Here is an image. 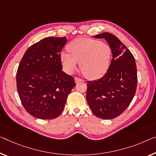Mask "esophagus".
I'll return each mask as SVG.
<instances>
[{"mask_svg":"<svg viewBox=\"0 0 156 156\" xmlns=\"http://www.w3.org/2000/svg\"><path fill=\"white\" fill-rule=\"evenodd\" d=\"M82 81V80H81L80 78H78V77H75V81L76 83L80 82V81Z\"/></svg>","mask_w":156,"mask_h":156,"instance_id":"34e87169","label":"esophagus"}]
</instances>
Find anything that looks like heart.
I'll return each instance as SVG.
<instances>
[{
  "label": "heart",
  "mask_w": 156,
  "mask_h": 156,
  "mask_svg": "<svg viewBox=\"0 0 156 156\" xmlns=\"http://www.w3.org/2000/svg\"><path fill=\"white\" fill-rule=\"evenodd\" d=\"M68 52L61 54V62L64 71L71 75L77 68L85 76L95 80L101 77L108 70L111 49L106 43L91 38L80 37L69 44Z\"/></svg>",
  "instance_id": "obj_1"
}]
</instances>
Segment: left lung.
<instances>
[{"label":"left lung","instance_id":"1","mask_svg":"<svg viewBox=\"0 0 156 156\" xmlns=\"http://www.w3.org/2000/svg\"><path fill=\"white\" fill-rule=\"evenodd\" d=\"M94 37L106 40L112 59L102 77L87 82L86 100L95 116L114 119L125 111L135 96L137 85L135 60L125 45L111 33H102Z\"/></svg>","mask_w":156,"mask_h":156}]
</instances>
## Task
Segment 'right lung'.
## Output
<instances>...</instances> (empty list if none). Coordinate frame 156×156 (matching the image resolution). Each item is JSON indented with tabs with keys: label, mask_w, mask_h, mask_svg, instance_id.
I'll return each instance as SVG.
<instances>
[{
	"label": "right lung",
	"mask_w": 156,
	"mask_h": 156,
	"mask_svg": "<svg viewBox=\"0 0 156 156\" xmlns=\"http://www.w3.org/2000/svg\"><path fill=\"white\" fill-rule=\"evenodd\" d=\"M66 42V37L44 38L26 50L19 66L18 94L25 109L37 119L58 117L76 85L62 71L61 51Z\"/></svg>",
	"instance_id": "right-lung-1"
}]
</instances>
